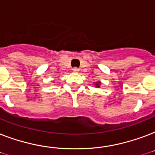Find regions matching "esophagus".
Segmentation results:
<instances>
[{
	"label": "esophagus",
	"instance_id": "1",
	"mask_svg": "<svg viewBox=\"0 0 155 155\" xmlns=\"http://www.w3.org/2000/svg\"><path fill=\"white\" fill-rule=\"evenodd\" d=\"M72 71L73 72H79L80 71V69L77 68H72Z\"/></svg>",
	"mask_w": 155,
	"mask_h": 155
}]
</instances>
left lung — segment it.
Here are the masks:
<instances>
[{"label": "left lung", "mask_w": 155, "mask_h": 155, "mask_svg": "<svg viewBox=\"0 0 155 155\" xmlns=\"http://www.w3.org/2000/svg\"><path fill=\"white\" fill-rule=\"evenodd\" d=\"M100 84H101V82L96 83V87H100Z\"/></svg>", "instance_id": "left-lung-1"}]
</instances>
